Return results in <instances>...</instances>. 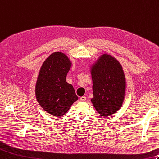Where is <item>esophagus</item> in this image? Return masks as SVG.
Wrapping results in <instances>:
<instances>
[{
	"instance_id": "34e87169",
	"label": "esophagus",
	"mask_w": 159,
	"mask_h": 159,
	"mask_svg": "<svg viewBox=\"0 0 159 159\" xmlns=\"http://www.w3.org/2000/svg\"><path fill=\"white\" fill-rule=\"evenodd\" d=\"M80 100L81 102H84V101H86V100H87V98H86L85 96H82V97H80Z\"/></svg>"
}]
</instances>
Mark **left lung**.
<instances>
[{
    "mask_svg": "<svg viewBox=\"0 0 159 159\" xmlns=\"http://www.w3.org/2000/svg\"><path fill=\"white\" fill-rule=\"evenodd\" d=\"M93 98L97 112L104 117L116 113L123 106L126 79L123 67L115 57L104 53L91 66Z\"/></svg>",
    "mask_w": 159,
    "mask_h": 159,
    "instance_id": "left-lung-1",
    "label": "left lung"
}]
</instances>
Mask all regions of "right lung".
<instances>
[{"mask_svg":"<svg viewBox=\"0 0 159 159\" xmlns=\"http://www.w3.org/2000/svg\"><path fill=\"white\" fill-rule=\"evenodd\" d=\"M71 66L67 55L57 51L46 59L40 69L35 86L36 100L54 116L64 115L79 99L73 86L66 80Z\"/></svg>","mask_w":159,"mask_h":159,"instance_id":"right-lung-1","label":"right lung"}]
</instances>
